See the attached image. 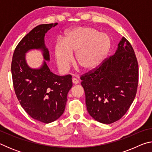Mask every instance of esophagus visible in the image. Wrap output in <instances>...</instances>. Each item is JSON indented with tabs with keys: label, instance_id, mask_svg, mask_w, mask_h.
Returning <instances> with one entry per match:
<instances>
[{
	"label": "esophagus",
	"instance_id": "obj_1",
	"mask_svg": "<svg viewBox=\"0 0 152 152\" xmlns=\"http://www.w3.org/2000/svg\"><path fill=\"white\" fill-rule=\"evenodd\" d=\"M72 82H73V84H78L79 81L76 78H72Z\"/></svg>",
	"mask_w": 152,
	"mask_h": 152
}]
</instances>
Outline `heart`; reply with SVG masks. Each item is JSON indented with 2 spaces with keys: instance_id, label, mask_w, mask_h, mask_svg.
Returning a JSON list of instances; mask_svg holds the SVG:
<instances>
[{
  "instance_id": "1",
  "label": "heart",
  "mask_w": 152,
  "mask_h": 152,
  "mask_svg": "<svg viewBox=\"0 0 152 152\" xmlns=\"http://www.w3.org/2000/svg\"><path fill=\"white\" fill-rule=\"evenodd\" d=\"M110 47L108 35L93 27H80L67 33L64 42L58 41L54 47L56 62L66 71L76 53V62L85 71L94 70L104 60Z\"/></svg>"
}]
</instances>
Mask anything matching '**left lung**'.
<instances>
[{"instance_id":"left-lung-1","label":"left lung","mask_w":152,"mask_h":152,"mask_svg":"<svg viewBox=\"0 0 152 152\" xmlns=\"http://www.w3.org/2000/svg\"><path fill=\"white\" fill-rule=\"evenodd\" d=\"M80 79L90 115L104 124L119 120L132 105L138 86V62L131 43L123 37L115 54Z\"/></svg>"}]
</instances>
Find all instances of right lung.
I'll return each mask as SVG.
<instances>
[{
  "mask_svg": "<svg viewBox=\"0 0 152 152\" xmlns=\"http://www.w3.org/2000/svg\"><path fill=\"white\" fill-rule=\"evenodd\" d=\"M57 24H42L33 28L18 43L11 63L12 83L20 105L33 119L44 123L54 121L64 113L67 94L72 86V76L56 75L45 61L39 69L30 68L25 61V53L40 49L45 60H50L44 37Z\"/></svg>",
  "mask_w": 152,
  "mask_h": 152,
  "instance_id": "add662e5",
  "label": "right lung"
}]
</instances>
